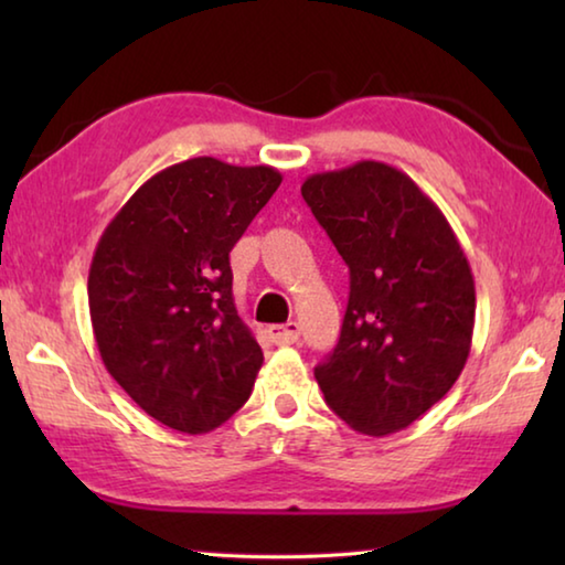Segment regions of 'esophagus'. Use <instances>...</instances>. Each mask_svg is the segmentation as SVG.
Returning <instances> with one entry per match:
<instances>
[{
    "mask_svg": "<svg viewBox=\"0 0 565 565\" xmlns=\"http://www.w3.org/2000/svg\"><path fill=\"white\" fill-rule=\"evenodd\" d=\"M269 337L274 343L279 347H289V343H296L301 337V327L296 321L289 323H276V327H269Z\"/></svg>",
    "mask_w": 565,
    "mask_h": 565,
    "instance_id": "34e87169",
    "label": "esophagus"
}]
</instances>
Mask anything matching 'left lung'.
Instances as JSON below:
<instances>
[{
    "mask_svg": "<svg viewBox=\"0 0 565 565\" xmlns=\"http://www.w3.org/2000/svg\"><path fill=\"white\" fill-rule=\"evenodd\" d=\"M301 196L351 279L339 343L313 376L353 431L396 434L461 376L476 319L471 266L441 209L384 161L311 174Z\"/></svg>",
    "mask_w": 565,
    "mask_h": 565,
    "instance_id": "1",
    "label": "left lung"
}]
</instances>
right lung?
Instances as JSON below:
<instances>
[{
	"instance_id": "1",
	"label": "right lung",
	"mask_w": 565,
	"mask_h": 565,
	"mask_svg": "<svg viewBox=\"0 0 565 565\" xmlns=\"http://www.w3.org/2000/svg\"><path fill=\"white\" fill-rule=\"evenodd\" d=\"M281 184L274 167L186 159L134 191L94 252L89 313L114 381L151 418L206 434L252 396L264 353L228 252Z\"/></svg>"
}]
</instances>
